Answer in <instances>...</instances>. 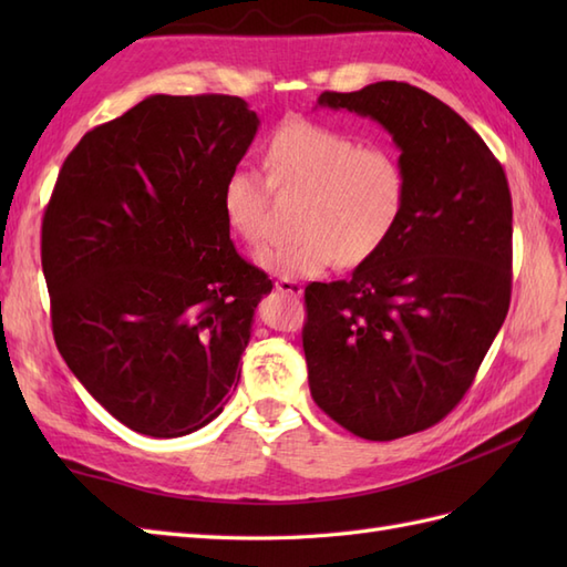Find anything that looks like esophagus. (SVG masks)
Segmentation results:
<instances>
[{"label":"esophagus","instance_id":"esophagus-1","mask_svg":"<svg viewBox=\"0 0 567 567\" xmlns=\"http://www.w3.org/2000/svg\"><path fill=\"white\" fill-rule=\"evenodd\" d=\"M275 290H280L285 295H292V297H302L305 287H302V282L290 280V277H280V280L275 282Z\"/></svg>","mask_w":567,"mask_h":567}]
</instances>
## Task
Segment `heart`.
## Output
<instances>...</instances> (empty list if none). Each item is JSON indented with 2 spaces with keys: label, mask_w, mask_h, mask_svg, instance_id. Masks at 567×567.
I'll use <instances>...</instances> for the list:
<instances>
[{
  "label": "heart",
  "mask_w": 567,
  "mask_h": 567,
  "mask_svg": "<svg viewBox=\"0 0 567 567\" xmlns=\"http://www.w3.org/2000/svg\"><path fill=\"white\" fill-rule=\"evenodd\" d=\"M265 171L236 165L221 185L224 219L244 240L265 228L272 187L299 195L297 238L256 250V262L272 275L305 280L370 260L392 238L406 204V173L396 153L360 143L346 131L287 118L265 143Z\"/></svg>",
  "instance_id": "1"
}]
</instances>
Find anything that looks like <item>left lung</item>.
<instances>
[{
  "label": "left lung",
  "mask_w": 567,
  "mask_h": 567,
  "mask_svg": "<svg viewBox=\"0 0 567 567\" xmlns=\"http://www.w3.org/2000/svg\"><path fill=\"white\" fill-rule=\"evenodd\" d=\"M319 104L390 131L406 204L351 280L305 290L309 390L355 436L402 439L453 412L509 311L507 175L461 114L414 84L321 92Z\"/></svg>",
  "instance_id": "1"
}]
</instances>
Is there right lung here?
<instances>
[{
	"mask_svg": "<svg viewBox=\"0 0 567 567\" xmlns=\"http://www.w3.org/2000/svg\"><path fill=\"white\" fill-rule=\"evenodd\" d=\"M258 124L231 94H153L80 138L43 212L58 351L146 436L207 426L240 380L272 282L238 256L221 185Z\"/></svg>",
	"mask_w": 567,
	"mask_h": 567,
	"instance_id": "add662e5",
	"label": "right lung"
}]
</instances>
